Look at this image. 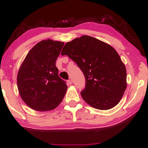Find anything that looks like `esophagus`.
<instances>
[{
	"label": "esophagus",
	"mask_w": 148,
	"mask_h": 148,
	"mask_svg": "<svg viewBox=\"0 0 148 148\" xmlns=\"http://www.w3.org/2000/svg\"><path fill=\"white\" fill-rule=\"evenodd\" d=\"M67 84H69V85H71V84H72V83H73V81H72V80H71V79H69V80H68V81H67Z\"/></svg>",
	"instance_id": "obj_1"
}]
</instances>
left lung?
I'll return each mask as SVG.
<instances>
[{
    "mask_svg": "<svg viewBox=\"0 0 148 148\" xmlns=\"http://www.w3.org/2000/svg\"><path fill=\"white\" fill-rule=\"evenodd\" d=\"M61 54L68 56L83 73L86 84L81 94L88 104L108 110L120 102L127 87V72L112 47L82 36L66 43Z\"/></svg>",
    "mask_w": 148,
    "mask_h": 148,
    "instance_id": "8db88e82",
    "label": "left lung"
}]
</instances>
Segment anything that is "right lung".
<instances>
[{
	"label": "right lung",
	"instance_id": "obj_1",
	"mask_svg": "<svg viewBox=\"0 0 148 148\" xmlns=\"http://www.w3.org/2000/svg\"><path fill=\"white\" fill-rule=\"evenodd\" d=\"M64 42L41 41L28 52L17 74L21 97L30 108L38 111L53 110L67 91L66 82L58 76L56 60Z\"/></svg>",
	"mask_w": 148,
	"mask_h": 148
}]
</instances>
